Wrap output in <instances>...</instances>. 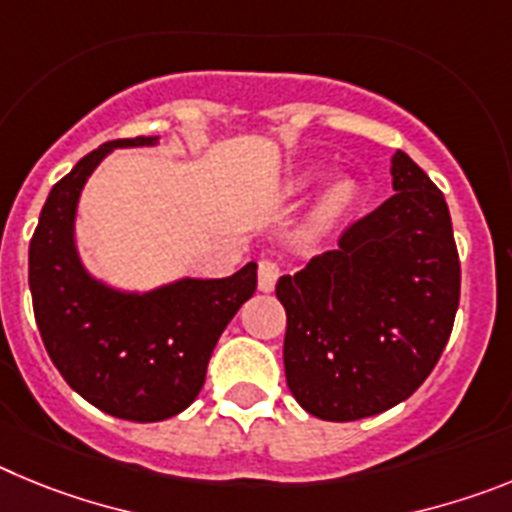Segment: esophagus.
<instances>
[{"label":"esophagus","mask_w":512,"mask_h":512,"mask_svg":"<svg viewBox=\"0 0 512 512\" xmlns=\"http://www.w3.org/2000/svg\"><path fill=\"white\" fill-rule=\"evenodd\" d=\"M279 279V264L271 259H261L259 261V289L261 292H271L274 284Z\"/></svg>","instance_id":"esophagus-1"}]
</instances>
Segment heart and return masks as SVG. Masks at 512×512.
Instances as JSON below:
<instances>
[{"instance_id": "obj_1", "label": "heart", "mask_w": 512, "mask_h": 512, "mask_svg": "<svg viewBox=\"0 0 512 512\" xmlns=\"http://www.w3.org/2000/svg\"><path fill=\"white\" fill-rule=\"evenodd\" d=\"M315 176H318L315 171H305V174L295 176V179L287 184L289 197H292V194L305 192V189L315 182ZM354 197H356L354 182H348V179H338V182L330 184V187L325 189L323 197H320L318 207H315V215H312V228L315 230L330 228V225L336 223L338 217L348 210V205L354 202Z\"/></svg>"}]
</instances>
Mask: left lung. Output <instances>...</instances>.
<instances>
[{"label":"left lung","mask_w":512,"mask_h":512,"mask_svg":"<svg viewBox=\"0 0 512 512\" xmlns=\"http://www.w3.org/2000/svg\"><path fill=\"white\" fill-rule=\"evenodd\" d=\"M392 189L343 230L338 251L277 282L287 387L320 420L369 418L408 400L454 328L461 266L449 205L402 151Z\"/></svg>","instance_id":"1"}]
</instances>
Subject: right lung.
<instances>
[{"label":"right lung","mask_w":512,"mask_h":512,"mask_svg":"<svg viewBox=\"0 0 512 512\" xmlns=\"http://www.w3.org/2000/svg\"><path fill=\"white\" fill-rule=\"evenodd\" d=\"M156 138L110 140L53 184L30 241V292L45 351L87 402L135 423L179 415L200 395L212 348L256 292V264L225 279H179L146 295L117 292L84 269L74 243L79 194L112 148Z\"/></svg>","instance_id":"1"}]
</instances>
